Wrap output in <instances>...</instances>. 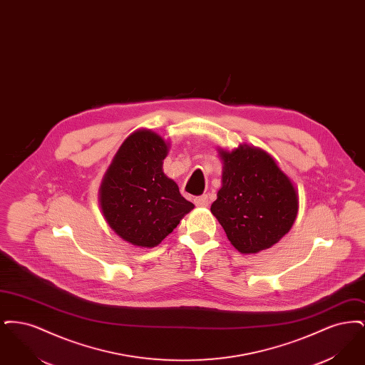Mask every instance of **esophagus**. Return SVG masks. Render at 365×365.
<instances>
[{
  "mask_svg": "<svg viewBox=\"0 0 365 365\" xmlns=\"http://www.w3.org/2000/svg\"><path fill=\"white\" fill-rule=\"evenodd\" d=\"M194 204H195V207H200V208L208 207V195H207V194H202V195L195 197V198H194Z\"/></svg>",
  "mask_w": 365,
  "mask_h": 365,
  "instance_id": "esophagus-1",
  "label": "esophagus"
}]
</instances>
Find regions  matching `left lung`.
Returning a JSON list of instances; mask_svg holds the SVG:
<instances>
[{
    "label": "left lung",
    "instance_id": "8db88e82",
    "mask_svg": "<svg viewBox=\"0 0 365 365\" xmlns=\"http://www.w3.org/2000/svg\"><path fill=\"white\" fill-rule=\"evenodd\" d=\"M223 163L222 187L210 212L242 255L278 243L294 225L298 191L268 152L250 145L217 149Z\"/></svg>",
    "mask_w": 365,
    "mask_h": 365
}]
</instances>
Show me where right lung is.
Listing matches in <instances>:
<instances>
[{"instance_id": "add662e5", "label": "right lung", "mask_w": 365, "mask_h": 365, "mask_svg": "<svg viewBox=\"0 0 365 365\" xmlns=\"http://www.w3.org/2000/svg\"><path fill=\"white\" fill-rule=\"evenodd\" d=\"M170 143L140 128L124 139L100 186L104 219L122 240L138 247H155L194 205L185 200L163 171Z\"/></svg>"}]
</instances>
